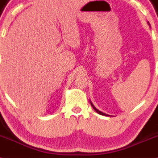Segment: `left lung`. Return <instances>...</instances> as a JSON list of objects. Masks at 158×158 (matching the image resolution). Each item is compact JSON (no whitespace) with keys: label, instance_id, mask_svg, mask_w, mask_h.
<instances>
[{"label":"left lung","instance_id":"1","mask_svg":"<svg viewBox=\"0 0 158 158\" xmlns=\"http://www.w3.org/2000/svg\"><path fill=\"white\" fill-rule=\"evenodd\" d=\"M90 103H91V105H92V106L93 107V109H94V110L96 111V112H98V114H103V115H106V116H109V114H105V113H103L102 112H101V111H99V110H98V109H96L95 107H94V106L92 103V102H90Z\"/></svg>","mask_w":158,"mask_h":158}]
</instances>
